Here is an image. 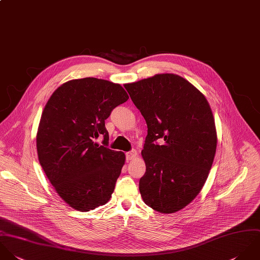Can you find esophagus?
Listing matches in <instances>:
<instances>
[{
	"label": "esophagus",
	"instance_id": "34e87169",
	"mask_svg": "<svg viewBox=\"0 0 260 260\" xmlns=\"http://www.w3.org/2000/svg\"><path fill=\"white\" fill-rule=\"evenodd\" d=\"M126 159L127 160H132V159H135L137 156H138V152L136 151V150H132L131 152H128V153H126Z\"/></svg>",
	"mask_w": 260,
	"mask_h": 260
}]
</instances>
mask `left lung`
<instances>
[{
    "instance_id": "obj_1",
    "label": "left lung",
    "mask_w": 260,
    "mask_h": 260,
    "mask_svg": "<svg viewBox=\"0 0 260 260\" xmlns=\"http://www.w3.org/2000/svg\"><path fill=\"white\" fill-rule=\"evenodd\" d=\"M124 87L148 125L142 198L157 212L180 211L200 193L213 164L217 134L211 107L194 85L176 74H156Z\"/></svg>"
}]
</instances>
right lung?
<instances>
[{"instance_id": "add662e5", "label": "right lung", "mask_w": 260, "mask_h": 260, "mask_svg": "<svg viewBox=\"0 0 260 260\" xmlns=\"http://www.w3.org/2000/svg\"><path fill=\"white\" fill-rule=\"evenodd\" d=\"M127 100L120 84L86 77L63 83L45 105L36 138L38 158L70 207L87 212L109 201L125 156L108 149L105 119ZM100 136L102 146L94 142Z\"/></svg>"}]
</instances>
